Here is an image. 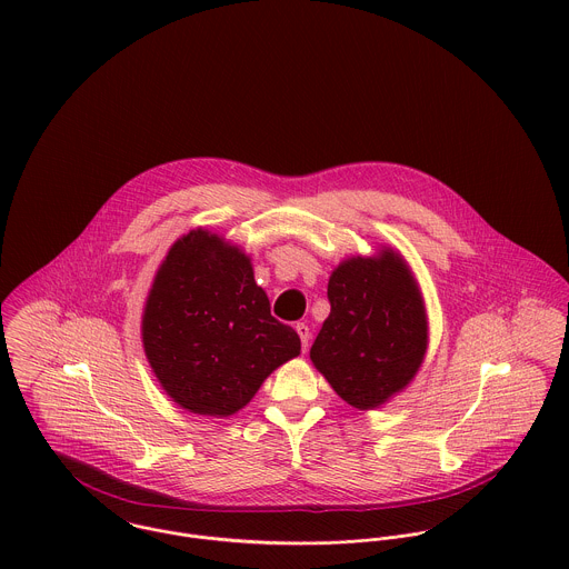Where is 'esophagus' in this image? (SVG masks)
Here are the masks:
<instances>
[{"instance_id": "34e87169", "label": "esophagus", "mask_w": 569, "mask_h": 569, "mask_svg": "<svg viewBox=\"0 0 569 569\" xmlns=\"http://www.w3.org/2000/svg\"><path fill=\"white\" fill-rule=\"evenodd\" d=\"M296 330H298V335H300V339H302V350H309V341H311V328L305 325V322H298V325H296Z\"/></svg>"}]
</instances>
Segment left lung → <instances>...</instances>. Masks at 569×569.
Returning a JSON list of instances; mask_svg holds the SVG:
<instances>
[{"label":"left lung","mask_w":569,"mask_h":569,"mask_svg":"<svg viewBox=\"0 0 569 569\" xmlns=\"http://www.w3.org/2000/svg\"><path fill=\"white\" fill-rule=\"evenodd\" d=\"M328 302L311 361L346 403H386L413 379L427 350L422 298L403 258L386 249L343 260L328 280Z\"/></svg>","instance_id":"1"}]
</instances>
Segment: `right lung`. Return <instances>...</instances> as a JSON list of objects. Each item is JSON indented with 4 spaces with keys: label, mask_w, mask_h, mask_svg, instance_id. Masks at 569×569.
Returning a JSON list of instances; mask_svg holds the SVG:
<instances>
[{
    "label": "right lung",
    "mask_w": 569,
    "mask_h": 569,
    "mask_svg": "<svg viewBox=\"0 0 569 569\" xmlns=\"http://www.w3.org/2000/svg\"><path fill=\"white\" fill-rule=\"evenodd\" d=\"M149 363L168 397L194 413L230 416L300 355V337L269 311L249 258L194 230L170 247L142 318Z\"/></svg>",
    "instance_id": "right-lung-1"
}]
</instances>
